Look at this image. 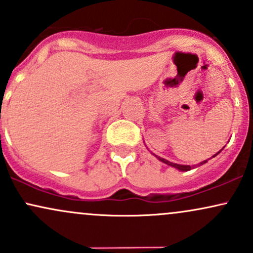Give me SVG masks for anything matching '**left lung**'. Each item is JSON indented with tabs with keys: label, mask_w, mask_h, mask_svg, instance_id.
<instances>
[{
	"label": "left lung",
	"mask_w": 253,
	"mask_h": 253,
	"mask_svg": "<svg viewBox=\"0 0 253 253\" xmlns=\"http://www.w3.org/2000/svg\"><path fill=\"white\" fill-rule=\"evenodd\" d=\"M220 153V151L219 152L216 153V155H219ZM216 155H214L213 157H215ZM157 158L159 159V161L161 162H163V163H165V164H168V165H170V167H172V168H176L177 170H181V171H189V170H191V169H194V168H195V165H193V167H191V165H181V164H176V163H171V162H169V161H167V159H164V158H161V157H158L157 155H155ZM205 163H207V161H203V162H201V163H200L199 165H202V164H205Z\"/></svg>",
	"instance_id": "obj_1"
}]
</instances>
